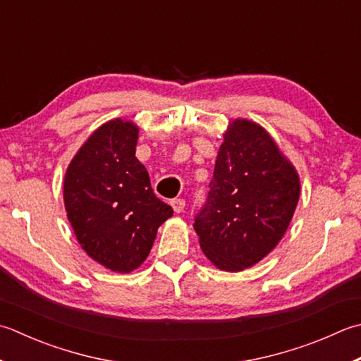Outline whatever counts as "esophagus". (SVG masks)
Here are the masks:
<instances>
[{
    "instance_id": "34e87169",
    "label": "esophagus",
    "mask_w": 361,
    "mask_h": 361,
    "mask_svg": "<svg viewBox=\"0 0 361 361\" xmlns=\"http://www.w3.org/2000/svg\"><path fill=\"white\" fill-rule=\"evenodd\" d=\"M171 204L175 213H183V209H185V204H186V200L185 199H173L171 200Z\"/></svg>"
}]
</instances>
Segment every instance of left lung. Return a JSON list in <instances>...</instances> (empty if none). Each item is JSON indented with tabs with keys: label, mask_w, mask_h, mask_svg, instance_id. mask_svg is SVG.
Listing matches in <instances>:
<instances>
[{
	"label": "left lung",
	"mask_w": 361,
	"mask_h": 361,
	"mask_svg": "<svg viewBox=\"0 0 361 361\" xmlns=\"http://www.w3.org/2000/svg\"><path fill=\"white\" fill-rule=\"evenodd\" d=\"M299 194V175L269 133L250 120H233L194 221L203 253L227 272L257 264L283 238Z\"/></svg>",
	"instance_id": "8db88e82"
}]
</instances>
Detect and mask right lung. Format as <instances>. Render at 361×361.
Returning <instances> with one entry per match:
<instances>
[{
  "mask_svg": "<svg viewBox=\"0 0 361 361\" xmlns=\"http://www.w3.org/2000/svg\"><path fill=\"white\" fill-rule=\"evenodd\" d=\"M139 128L109 120L78 150L63 178V203L82 250L114 272L144 263L173 209L154 195L136 158Z\"/></svg>",
  "mask_w": 361,
  "mask_h": 361,
  "instance_id": "1",
  "label": "right lung"
}]
</instances>
